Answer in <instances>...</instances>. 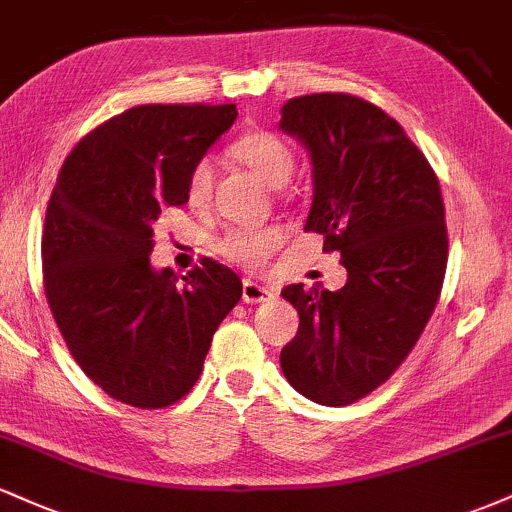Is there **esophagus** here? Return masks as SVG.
Segmentation results:
<instances>
[{"label":"esophagus","mask_w":512,"mask_h":512,"mask_svg":"<svg viewBox=\"0 0 512 512\" xmlns=\"http://www.w3.org/2000/svg\"><path fill=\"white\" fill-rule=\"evenodd\" d=\"M274 291L267 289V286L255 284V281L245 279L243 281V301L245 303H264V301H272Z\"/></svg>","instance_id":"esophagus-1"}]
</instances>
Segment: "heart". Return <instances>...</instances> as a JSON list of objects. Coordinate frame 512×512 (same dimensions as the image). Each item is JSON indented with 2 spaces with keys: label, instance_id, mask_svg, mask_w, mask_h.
I'll return each mask as SVG.
<instances>
[{
  "label": "heart",
  "instance_id": "b5f03b06",
  "mask_svg": "<svg viewBox=\"0 0 512 512\" xmlns=\"http://www.w3.org/2000/svg\"><path fill=\"white\" fill-rule=\"evenodd\" d=\"M231 156L245 168L252 170L257 178L267 182L269 187H284L289 182L293 168H296V156L293 149L281 137L264 129H252V132L240 134V137L228 146ZM211 195V163L199 161L187 178V202L192 207H204ZM286 240V231L276 223H264V226H233L221 233L216 240V252L226 257L228 262L238 264L243 269H262L272 260V255L281 248Z\"/></svg>",
  "mask_w": 512,
  "mask_h": 512
}]
</instances>
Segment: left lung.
<instances>
[{
	"mask_svg": "<svg viewBox=\"0 0 512 512\" xmlns=\"http://www.w3.org/2000/svg\"><path fill=\"white\" fill-rule=\"evenodd\" d=\"M281 132L313 163L305 231L339 252V291L291 284L296 337L281 349L291 387L344 407L380 387L419 342L448 267L440 185L426 156L378 105L349 93H313L281 108Z\"/></svg>",
	"mask_w": 512,
	"mask_h": 512,
	"instance_id": "8db88e82",
	"label": "left lung"
}]
</instances>
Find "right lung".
<instances>
[{"instance_id":"add662e5","label":"right lung","mask_w":512,"mask_h":512,"mask_svg":"<svg viewBox=\"0 0 512 512\" xmlns=\"http://www.w3.org/2000/svg\"><path fill=\"white\" fill-rule=\"evenodd\" d=\"M236 117L233 103L129 108L74 146L52 190L45 298L79 368L129 407L185 397L243 296L238 274L214 260L185 284L149 260L161 209L187 204L192 168Z\"/></svg>"}]
</instances>
